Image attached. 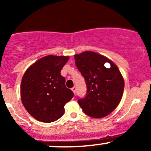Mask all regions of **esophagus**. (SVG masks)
I'll return each mask as SVG.
<instances>
[{
  "mask_svg": "<svg viewBox=\"0 0 151 151\" xmlns=\"http://www.w3.org/2000/svg\"><path fill=\"white\" fill-rule=\"evenodd\" d=\"M72 91H73V92L75 93H76V91H77V89H76L75 86H73V87L72 88Z\"/></svg>",
  "mask_w": 151,
  "mask_h": 151,
  "instance_id": "1",
  "label": "esophagus"
}]
</instances>
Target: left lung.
I'll return each mask as SVG.
<instances>
[{"mask_svg":"<svg viewBox=\"0 0 151 151\" xmlns=\"http://www.w3.org/2000/svg\"><path fill=\"white\" fill-rule=\"evenodd\" d=\"M74 60L87 87L85 97L78 99L79 105L89 116L105 117L122 98L124 81L120 71L111 60L93 52L75 55Z\"/></svg>","mask_w":151,"mask_h":151,"instance_id":"1","label":"left lung"}]
</instances>
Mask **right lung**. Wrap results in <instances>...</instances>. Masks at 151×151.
<instances>
[{
  "label": "right lung",
  "mask_w": 151,
  "mask_h": 151,
  "mask_svg": "<svg viewBox=\"0 0 151 151\" xmlns=\"http://www.w3.org/2000/svg\"><path fill=\"white\" fill-rule=\"evenodd\" d=\"M68 56L47 55L26 70L21 81L22 104L37 121L51 123L64 114L65 105L74 96L60 74Z\"/></svg>",
  "instance_id": "obj_1"
}]
</instances>
